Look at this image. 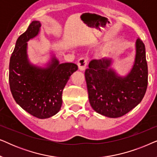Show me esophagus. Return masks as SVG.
<instances>
[{
    "instance_id": "obj_1",
    "label": "esophagus",
    "mask_w": 157,
    "mask_h": 157,
    "mask_svg": "<svg viewBox=\"0 0 157 157\" xmlns=\"http://www.w3.org/2000/svg\"><path fill=\"white\" fill-rule=\"evenodd\" d=\"M88 63V60L85 57H81L78 61V66L81 71L85 70Z\"/></svg>"
}]
</instances>
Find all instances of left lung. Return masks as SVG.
<instances>
[{
	"label": "left lung",
	"instance_id": "obj_1",
	"mask_svg": "<svg viewBox=\"0 0 157 157\" xmlns=\"http://www.w3.org/2000/svg\"><path fill=\"white\" fill-rule=\"evenodd\" d=\"M134 65L127 76H118L109 69L111 61L93 60L85 71L90 104L94 111L110 118L124 116L136 106L145 95L148 85V67L145 46L136 43Z\"/></svg>",
	"mask_w": 157,
	"mask_h": 157
}]
</instances>
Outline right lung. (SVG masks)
Returning <instances> with one entry per match:
<instances>
[{
	"label": "right lung",
	"mask_w": 157,
	"mask_h": 157,
	"mask_svg": "<svg viewBox=\"0 0 157 157\" xmlns=\"http://www.w3.org/2000/svg\"><path fill=\"white\" fill-rule=\"evenodd\" d=\"M40 27L39 21H33L17 40L10 59L9 85L13 97L21 108L38 119H47L61 109L63 88L78 66L59 63L56 59L46 68L29 63L26 42L38 35Z\"/></svg>",
	"instance_id": "right-lung-1"
}]
</instances>
